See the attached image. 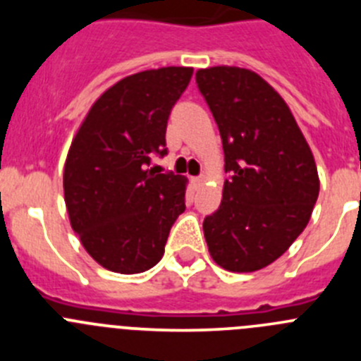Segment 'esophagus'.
I'll return each mask as SVG.
<instances>
[{"label": "esophagus", "mask_w": 361, "mask_h": 361, "mask_svg": "<svg viewBox=\"0 0 361 361\" xmlns=\"http://www.w3.org/2000/svg\"><path fill=\"white\" fill-rule=\"evenodd\" d=\"M193 184H195V186H202V184H204V175H199V177L193 178Z\"/></svg>", "instance_id": "1"}]
</instances>
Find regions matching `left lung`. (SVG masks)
<instances>
[{
  "instance_id": "1",
  "label": "left lung",
  "mask_w": 361,
  "mask_h": 361,
  "mask_svg": "<svg viewBox=\"0 0 361 361\" xmlns=\"http://www.w3.org/2000/svg\"><path fill=\"white\" fill-rule=\"evenodd\" d=\"M195 79L229 173L219 209L202 224L209 255L233 273L262 269L311 219L320 191L314 157L286 101L258 73L212 66L197 70Z\"/></svg>"
}]
</instances>
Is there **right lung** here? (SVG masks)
Listing matches in <instances>:
<instances>
[{
	"mask_svg": "<svg viewBox=\"0 0 361 361\" xmlns=\"http://www.w3.org/2000/svg\"><path fill=\"white\" fill-rule=\"evenodd\" d=\"M193 68L164 66L121 79L92 104L70 145L65 204L82 247L104 269L135 275L164 255L186 209L188 178L148 168L166 155V126Z\"/></svg>",
	"mask_w": 361,
	"mask_h": 361,
	"instance_id": "obj_1",
	"label": "right lung"
}]
</instances>
